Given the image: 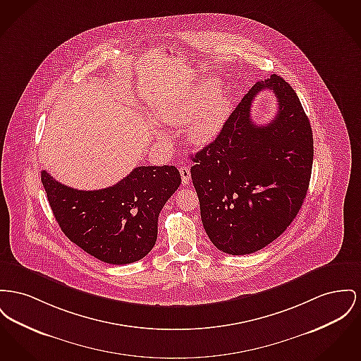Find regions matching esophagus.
<instances>
[{
	"mask_svg": "<svg viewBox=\"0 0 361 361\" xmlns=\"http://www.w3.org/2000/svg\"><path fill=\"white\" fill-rule=\"evenodd\" d=\"M180 174H181V181L184 185L190 184L191 181V170L188 166H180Z\"/></svg>",
	"mask_w": 361,
	"mask_h": 361,
	"instance_id": "esophagus-1",
	"label": "esophagus"
}]
</instances>
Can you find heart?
I'll use <instances>...</instances> for the list:
<instances>
[{"mask_svg":"<svg viewBox=\"0 0 361 361\" xmlns=\"http://www.w3.org/2000/svg\"><path fill=\"white\" fill-rule=\"evenodd\" d=\"M232 110L231 98L214 90L212 85H202L187 90L177 98L154 107L152 116L157 121L180 126L185 123V135L193 145L203 146L212 142Z\"/></svg>","mask_w":361,"mask_h":361,"instance_id":"b5f03b06","label":"heart"}]
</instances>
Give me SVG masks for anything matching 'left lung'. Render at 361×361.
Returning a JSON list of instances; mask_svg holds the SVG:
<instances>
[{
    "label": "left lung",
    "instance_id": "left-lung-1",
    "mask_svg": "<svg viewBox=\"0 0 361 361\" xmlns=\"http://www.w3.org/2000/svg\"><path fill=\"white\" fill-rule=\"evenodd\" d=\"M264 89L275 92L279 110L269 125L256 126L250 106ZM192 161L212 244L225 254L248 255L273 243L300 212L312 171V129L295 90L278 75L257 82Z\"/></svg>",
    "mask_w": 361,
    "mask_h": 361
}]
</instances>
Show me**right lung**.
<instances>
[{
    "label": "right lung",
    "mask_w": 361,
    "mask_h": 361,
    "mask_svg": "<svg viewBox=\"0 0 361 361\" xmlns=\"http://www.w3.org/2000/svg\"><path fill=\"white\" fill-rule=\"evenodd\" d=\"M44 191L65 235L110 264L143 259L155 245L158 216L181 184L174 166H137L116 185L79 191L41 173Z\"/></svg>",
    "instance_id": "1"
}]
</instances>
